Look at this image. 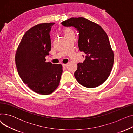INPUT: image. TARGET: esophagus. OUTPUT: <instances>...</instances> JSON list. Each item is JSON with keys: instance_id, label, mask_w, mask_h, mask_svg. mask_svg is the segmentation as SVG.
Instances as JSON below:
<instances>
[{"instance_id": "esophagus-1", "label": "esophagus", "mask_w": 133, "mask_h": 133, "mask_svg": "<svg viewBox=\"0 0 133 133\" xmlns=\"http://www.w3.org/2000/svg\"><path fill=\"white\" fill-rule=\"evenodd\" d=\"M67 64H62V66H63V67H64V68H66V67H67Z\"/></svg>"}]
</instances>
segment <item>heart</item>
Masks as SVG:
<instances>
[{
  "label": "heart",
  "instance_id": "b5f03b06",
  "mask_svg": "<svg viewBox=\"0 0 133 133\" xmlns=\"http://www.w3.org/2000/svg\"><path fill=\"white\" fill-rule=\"evenodd\" d=\"M71 33H73V31L69 29H66L65 31V35Z\"/></svg>",
  "mask_w": 133,
  "mask_h": 133
}]
</instances>
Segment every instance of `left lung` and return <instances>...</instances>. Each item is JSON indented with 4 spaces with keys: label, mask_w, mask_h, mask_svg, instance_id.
<instances>
[{
    "label": "left lung",
    "mask_w": 133,
    "mask_h": 133,
    "mask_svg": "<svg viewBox=\"0 0 133 133\" xmlns=\"http://www.w3.org/2000/svg\"><path fill=\"white\" fill-rule=\"evenodd\" d=\"M61 24L78 31L79 48L86 55L85 61L78 64L75 79L87 88L101 85L109 77L114 63L107 34L100 25L82 17L71 18Z\"/></svg>",
    "instance_id": "8db88e82"
}]
</instances>
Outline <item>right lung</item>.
Wrapping results in <instances>:
<instances>
[{
	"instance_id": "obj_1",
	"label": "right lung",
	"mask_w": 133,
	"mask_h": 133,
	"mask_svg": "<svg viewBox=\"0 0 133 133\" xmlns=\"http://www.w3.org/2000/svg\"><path fill=\"white\" fill-rule=\"evenodd\" d=\"M54 23L32 27L23 36L16 54L18 73L24 83L41 95L53 93L59 85L62 73L61 64L46 62L51 51L50 32Z\"/></svg>"
}]
</instances>
